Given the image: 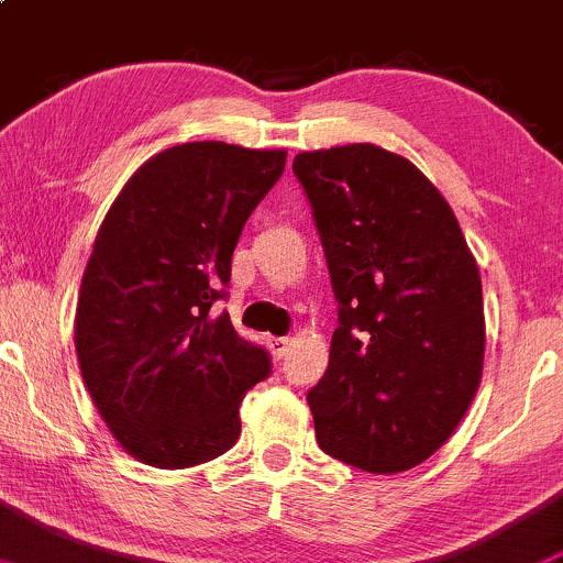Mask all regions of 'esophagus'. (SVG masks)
Listing matches in <instances>:
<instances>
[{
	"label": "esophagus",
	"instance_id": "1",
	"mask_svg": "<svg viewBox=\"0 0 563 563\" xmlns=\"http://www.w3.org/2000/svg\"><path fill=\"white\" fill-rule=\"evenodd\" d=\"M268 349L276 360H282L289 352V338H268Z\"/></svg>",
	"mask_w": 563,
	"mask_h": 563
}]
</instances>
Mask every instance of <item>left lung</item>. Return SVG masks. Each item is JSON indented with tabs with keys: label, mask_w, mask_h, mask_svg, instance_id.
Masks as SVG:
<instances>
[{
	"label": "left lung",
	"mask_w": 563,
	"mask_h": 563,
	"mask_svg": "<svg viewBox=\"0 0 563 563\" xmlns=\"http://www.w3.org/2000/svg\"><path fill=\"white\" fill-rule=\"evenodd\" d=\"M328 257L338 328L308 391L319 449L395 475L427 462L483 376L477 263L440 190L402 155L343 144L295 155Z\"/></svg>",
	"instance_id": "1"
}]
</instances>
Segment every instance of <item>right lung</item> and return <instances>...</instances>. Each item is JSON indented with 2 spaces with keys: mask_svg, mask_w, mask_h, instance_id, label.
<instances>
[{
  "mask_svg": "<svg viewBox=\"0 0 563 563\" xmlns=\"http://www.w3.org/2000/svg\"><path fill=\"white\" fill-rule=\"evenodd\" d=\"M287 150L187 142L144 161L107 211L86 265L75 349L120 449L183 470L239 440V405L268 352L211 313L244 222L284 174Z\"/></svg>",
  "mask_w": 563,
  "mask_h": 563,
  "instance_id": "add662e5",
  "label": "right lung"
}]
</instances>
